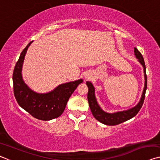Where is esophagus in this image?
Here are the masks:
<instances>
[{
  "instance_id": "34e87169",
  "label": "esophagus",
  "mask_w": 160,
  "mask_h": 160,
  "mask_svg": "<svg viewBox=\"0 0 160 160\" xmlns=\"http://www.w3.org/2000/svg\"><path fill=\"white\" fill-rule=\"evenodd\" d=\"M90 78H91V75H90V73H86V74L85 75V80L90 79Z\"/></svg>"
}]
</instances>
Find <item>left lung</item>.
Here are the masks:
<instances>
[{
    "mask_svg": "<svg viewBox=\"0 0 160 160\" xmlns=\"http://www.w3.org/2000/svg\"><path fill=\"white\" fill-rule=\"evenodd\" d=\"M134 54L136 58H138L139 63L142 65L143 67V71H144V77H145V85L143 88L142 93L141 97H140V101L135 107L131 108V109L120 111V112H116L113 113L106 112L103 110L101 107L99 106L98 102L97 101V98L95 97V88L93 86L92 83L89 81H87L86 84L88 87V99L90 105V108L91 109L92 113L97 121H99L105 125L108 126H115L118 125L132 118V117L137 114L140 109H141L142 106L143 102H144L145 97V92L147 90V75H146V68L144 59L140 53V51L136 48H134Z\"/></svg>",
    "mask_w": 160,
    "mask_h": 160,
    "instance_id": "obj_1",
    "label": "left lung"
}]
</instances>
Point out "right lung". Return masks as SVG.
<instances>
[{
	"label": "right lung",
	"instance_id": "add662e5",
	"mask_svg": "<svg viewBox=\"0 0 160 160\" xmlns=\"http://www.w3.org/2000/svg\"><path fill=\"white\" fill-rule=\"evenodd\" d=\"M32 43L29 42L22 51L13 71L15 97L18 104L33 117L49 121L58 118L63 113L70 97L83 80L79 79L61 84L47 93H38L32 90L25 82L22 75L24 59Z\"/></svg>",
	"mask_w": 160,
	"mask_h": 160
}]
</instances>
